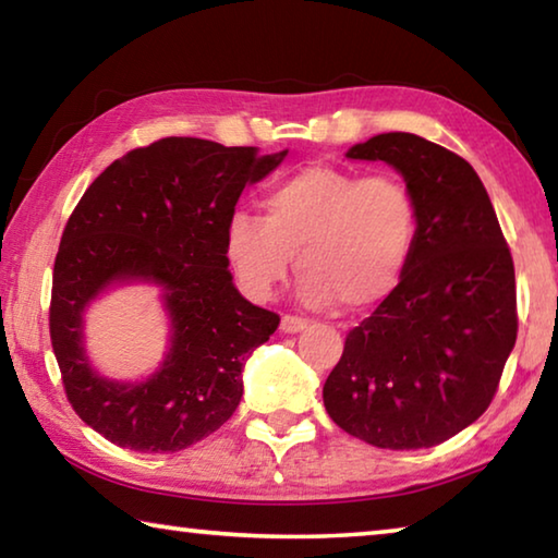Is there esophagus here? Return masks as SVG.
I'll list each match as a JSON object with an SVG mask.
<instances>
[{
	"label": "esophagus",
	"instance_id": "obj_1",
	"mask_svg": "<svg viewBox=\"0 0 558 558\" xmlns=\"http://www.w3.org/2000/svg\"><path fill=\"white\" fill-rule=\"evenodd\" d=\"M307 327V323L302 317H292V315H286L280 319V329L286 335H298V332H302V329Z\"/></svg>",
	"mask_w": 558,
	"mask_h": 558
}]
</instances>
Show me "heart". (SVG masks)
Listing matches in <instances>:
<instances>
[{
	"mask_svg": "<svg viewBox=\"0 0 558 558\" xmlns=\"http://www.w3.org/2000/svg\"><path fill=\"white\" fill-rule=\"evenodd\" d=\"M418 239V206L401 179L310 165L266 196V219L235 211L223 251L251 298H270L292 256L307 307L362 313L399 286Z\"/></svg>",
	"mask_w": 558,
	"mask_h": 558,
	"instance_id": "heart-1",
	"label": "heart"
}]
</instances>
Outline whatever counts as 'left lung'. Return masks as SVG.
<instances>
[{"mask_svg": "<svg viewBox=\"0 0 558 558\" xmlns=\"http://www.w3.org/2000/svg\"><path fill=\"white\" fill-rule=\"evenodd\" d=\"M386 162L418 206L409 268L347 335L323 401L349 436L389 450L433 448L487 411L517 342L514 263L475 169L411 132L347 149Z\"/></svg>", "mask_w": 558, "mask_h": 558, "instance_id": "8db88e82", "label": "left lung"}]
</instances>
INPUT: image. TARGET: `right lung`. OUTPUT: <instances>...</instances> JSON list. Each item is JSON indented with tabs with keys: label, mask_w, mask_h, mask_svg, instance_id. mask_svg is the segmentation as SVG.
Wrapping results in <instances>:
<instances>
[{
	"label": "right lung",
	"mask_w": 558,
	"mask_h": 558,
	"mask_svg": "<svg viewBox=\"0 0 558 558\" xmlns=\"http://www.w3.org/2000/svg\"><path fill=\"white\" fill-rule=\"evenodd\" d=\"M288 149L165 137L112 162L71 214L51 290V344L73 411L120 448L177 452L219 430L243 396L245 359L280 325L233 286L226 221ZM149 284L170 339L156 372L110 380L85 349V313L108 289Z\"/></svg>",
	"instance_id": "right-lung-1"
}]
</instances>
